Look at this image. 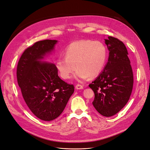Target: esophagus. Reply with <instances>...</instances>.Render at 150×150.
Here are the masks:
<instances>
[{
    "mask_svg": "<svg viewBox=\"0 0 150 150\" xmlns=\"http://www.w3.org/2000/svg\"><path fill=\"white\" fill-rule=\"evenodd\" d=\"M75 88L76 90H82L83 88V85L78 84L75 86Z\"/></svg>",
    "mask_w": 150,
    "mask_h": 150,
    "instance_id": "1",
    "label": "esophagus"
}]
</instances>
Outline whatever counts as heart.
Instances as JSON below:
<instances>
[{
  "mask_svg": "<svg viewBox=\"0 0 150 150\" xmlns=\"http://www.w3.org/2000/svg\"><path fill=\"white\" fill-rule=\"evenodd\" d=\"M107 54V48L102 42L90 40L76 41L67 47L65 57L57 59L55 67L64 80L69 79L76 69L75 78L84 81L101 73L106 63Z\"/></svg>",
  "mask_w": 150,
  "mask_h": 150,
  "instance_id": "heart-1",
  "label": "heart"
}]
</instances>
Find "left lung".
I'll use <instances>...</instances> for the list:
<instances>
[{"label":"left lung","mask_w":150,"mask_h":150,"mask_svg":"<svg viewBox=\"0 0 150 150\" xmlns=\"http://www.w3.org/2000/svg\"><path fill=\"white\" fill-rule=\"evenodd\" d=\"M108 62L102 73L89 85L95 93L93 105L105 117L117 114L128 102L134 85V75L125 44L109 36L105 40Z\"/></svg>","instance_id":"obj_1"}]
</instances>
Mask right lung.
I'll list each match as a JSON object with an SVG mask.
<instances>
[{
	"instance_id": "obj_1",
	"label": "right lung",
	"mask_w": 150,
	"mask_h": 150,
	"mask_svg": "<svg viewBox=\"0 0 150 150\" xmlns=\"http://www.w3.org/2000/svg\"><path fill=\"white\" fill-rule=\"evenodd\" d=\"M57 42L46 40L28 47L16 69L18 84L26 105L38 118L44 121L57 118L74 92L73 85L60 79L54 64L41 61L53 51Z\"/></svg>"
}]
</instances>
